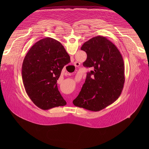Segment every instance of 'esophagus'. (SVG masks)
<instances>
[{"mask_svg":"<svg viewBox=\"0 0 149 149\" xmlns=\"http://www.w3.org/2000/svg\"><path fill=\"white\" fill-rule=\"evenodd\" d=\"M79 64V62H75V66H77V65H78Z\"/></svg>","mask_w":149,"mask_h":149,"instance_id":"esophagus-1","label":"esophagus"}]
</instances>
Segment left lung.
<instances>
[{
    "label": "left lung",
    "mask_w": 149,
    "mask_h": 149,
    "mask_svg": "<svg viewBox=\"0 0 149 149\" xmlns=\"http://www.w3.org/2000/svg\"><path fill=\"white\" fill-rule=\"evenodd\" d=\"M87 58L83 65L91 68L82 89L73 101L81 108L100 111L120 97L125 81L124 63L116 45L102 36H95L82 45Z\"/></svg>",
    "instance_id": "left-lung-1"
}]
</instances>
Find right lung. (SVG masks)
Returning <instances> with one entry per match:
<instances>
[{
  "instance_id": "right-lung-1",
  "label": "right lung",
  "mask_w": 149,
  "mask_h": 149,
  "mask_svg": "<svg viewBox=\"0 0 149 149\" xmlns=\"http://www.w3.org/2000/svg\"><path fill=\"white\" fill-rule=\"evenodd\" d=\"M70 61L64 47L51 38L38 41L28 52L22 78L28 95L38 107L45 110L66 105L56 82L62 68Z\"/></svg>"
}]
</instances>
